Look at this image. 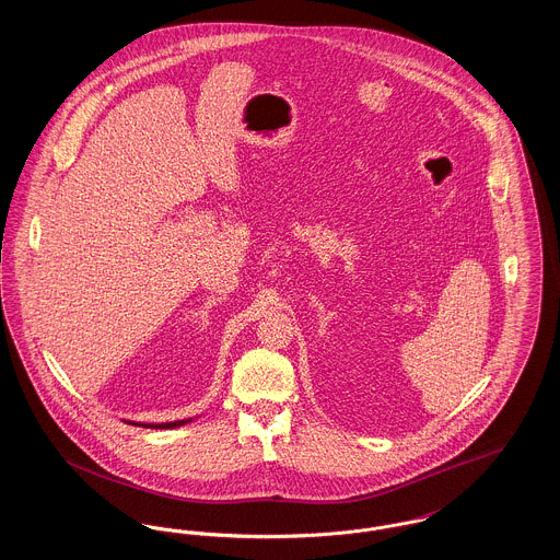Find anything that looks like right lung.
<instances>
[{"instance_id": "add662e5", "label": "right lung", "mask_w": 560, "mask_h": 560, "mask_svg": "<svg viewBox=\"0 0 560 560\" xmlns=\"http://www.w3.org/2000/svg\"><path fill=\"white\" fill-rule=\"evenodd\" d=\"M190 422V418L188 420H176V422H161V424H138V422H130V424H136V427L142 428H178L183 427V424H188Z\"/></svg>"}]
</instances>
